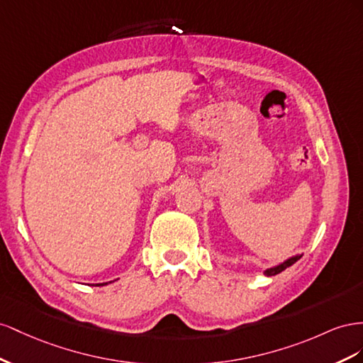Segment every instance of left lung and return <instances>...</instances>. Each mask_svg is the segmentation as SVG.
<instances>
[{
	"mask_svg": "<svg viewBox=\"0 0 363 363\" xmlns=\"http://www.w3.org/2000/svg\"><path fill=\"white\" fill-rule=\"evenodd\" d=\"M301 257H303L301 254H298V255H294V257H291V258H287L286 262L279 263V264H277V266H274V267H269V269H266V271H264V275H267V277H272V275H277V274H279V272H283L286 267H289V266H292L294 263H296Z\"/></svg>",
	"mask_w": 363,
	"mask_h": 363,
	"instance_id": "1",
	"label": "left lung"
}]
</instances>
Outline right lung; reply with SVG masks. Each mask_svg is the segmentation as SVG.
<instances>
[{"label":"right lung","mask_w":363,"mask_h":363,"mask_svg":"<svg viewBox=\"0 0 363 363\" xmlns=\"http://www.w3.org/2000/svg\"><path fill=\"white\" fill-rule=\"evenodd\" d=\"M109 283H112V281H109ZM105 284H108V283H100V284H96V286H105Z\"/></svg>","instance_id":"right-lung-1"}]
</instances>
